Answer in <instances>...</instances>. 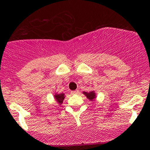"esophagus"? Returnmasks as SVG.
Listing matches in <instances>:
<instances>
[{
    "label": "esophagus",
    "mask_w": 150,
    "mask_h": 150,
    "mask_svg": "<svg viewBox=\"0 0 150 150\" xmlns=\"http://www.w3.org/2000/svg\"><path fill=\"white\" fill-rule=\"evenodd\" d=\"M78 92H79V91L75 90V91H72V92H71V93H72V95H75V94H78Z\"/></svg>",
    "instance_id": "34e87169"
}]
</instances>
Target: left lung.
<instances>
[{
  "label": "left lung",
  "instance_id": "1",
  "mask_svg": "<svg viewBox=\"0 0 150 150\" xmlns=\"http://www.w3.org/2000/svg\"><path fill=\"white\" fill-rule=\"evenodd\" d=\"M83 94L89 99L90 101H93L96 100V97H97V94L94 90H92L90 92H83Z\"/></svg>",
  "mask_w": 150,
  "mask_h": 150
}]
</instances>
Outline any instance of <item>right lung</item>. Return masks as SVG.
Instances as JSON below:
<instances>
[{"mask_svg":"<svg viewBox=\"0 0 150 150\" xmlns=\"http://www.w3.org/2000/svg\"><path fill=\"white\" fill-rule=\"evenodd\" d=\"M65 97L66 96L64 93H60V94H58V93H57V92H54V100H56V102H57L59 105L62 104Z\"/></svg>","mask_w":150,"mask_h":150,"instance_id":"obj_1","label":"right lung"}]
</instances>
